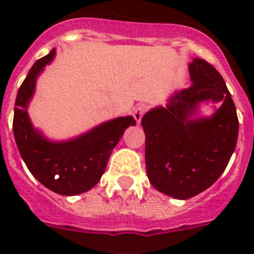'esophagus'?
Segmentation results:
<instances>
[{"instance_id": "34e87169", "label": "esophagus", "mask_w": 254, "mask_h": 254, "mask_svg": "<svg viewBox=\"0 0 254 254\" xmlns=\"http://www.w3.org/2000/svg\"><path fill=\"white\" fill-rule=\"evenodd\" d=\"M145 112H146V107H145L143 104H139V105H137V108H135L134 112H133V117H134V120L138 124L141 123V120H142L143 115H145Z\"/></svg>"}]
</instances>
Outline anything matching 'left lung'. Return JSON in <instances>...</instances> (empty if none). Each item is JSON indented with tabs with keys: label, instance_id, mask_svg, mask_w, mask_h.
Instances as JSON below:
<instances>
[{
	"label": "left lung",
	"instance_id": "1",
	"mask_svg": "<svg viewBox=\"0 0 254 254\" xmlns=\"http://www.w3.org/2000/svg\"><path fill=\"white\" fill-rule=\"evenodd\" d=\"M192 85L142 117L147 178L159 192L190 199L215 183L236 147L239 119L224 79L204 59L189 65ZM203 101L220 102L211 118L192 119Z\"/></svg>",
	"mask_w": 254,
	"mask_h": 254
}]
</instances>
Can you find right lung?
<instances>
[{"label":"right lung","instance_id":"obj_1","mask_svg":"<svg viewBox=\"0 0 254 254\" xmlns=\"http://www.w3.org/2000/svg\"><path fill=\"white\" fill-rule=\"evenodd\" d=\"M54 57L55 50L35 62L18 89L13 119L14 138L27 169L42 185L59 195L72 196L97 185L112 150L125 129L135 125V120L131 116L117 117L64 142L46 138L34 129L27 107L35 91L37 77Z\"/></svg>","mask_w":254,"mask_h":254}]
</instances>
